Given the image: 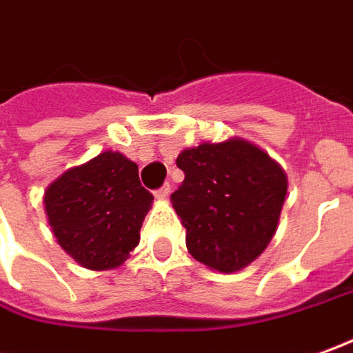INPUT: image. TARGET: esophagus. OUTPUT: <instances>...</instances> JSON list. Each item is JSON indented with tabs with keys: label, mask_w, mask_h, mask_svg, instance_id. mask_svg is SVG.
Returning a JSON list of instances; mask_svg holds the SVG:
<instances>
[{
	"label": "esophagus",
	"mask_w": 353,
	"mask_h": 353,
	"mask_svg": "<svg viewBox=\"0 0 353 353\" xmlns=\"http://www.w3.org/2000/svg\"><path fill=\"white\" fill-rule=\"evenodd\" d=\"M169 194H171V184H169V182H165L161 188H157V190L153 192V196H155L157 200H165V198H169Z\"/></svg>",
	"instance_id": "34e87169"
}]
</instances>
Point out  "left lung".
<instances>
[{"mask_svg":"<svg viewBox=\"0 0 353 353\" xmlns=\"http://www.w3.org/2000/svg\"><path fill=\"white\" fill-rule=\"evenodd\" d=\"M184 172L172 208L186 228V248L200 263L221 273L244 269L273 238L286 174L244 140L200 144L176 157Z\"/></svg>","mask_w":353,"mask_h":353,"instance_id":"obj_1","label":"left lung"}]
</instances>
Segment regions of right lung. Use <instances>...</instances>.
Returning a JSON list of instances; mask_svg holds the SVG:
<instances>
[{
  "instance_id": "obj_1",
  "label": "right lung",
  "mask_w": 353,
  "mask_h": 353,
  "mask_svg": "<svg viewBox=\"0 0 353 353\" xmlns=\"http://www.w3.org/2000/svg\"><path fill=\"white\" fill-rule=\"evenodd\" d=\"M153 196L138 165L103 152L63 172L46 190V213L59 246L86 269H115L140 242Z\"/></svg>"
}]
</instances>
